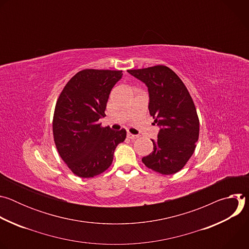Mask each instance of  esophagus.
<instances>
[{"mask_svg": "<svg viewBox=\"0 0 249 249\" xmlns=\"http://www.w3.org/2000/svg\"><path fill=\"white\" fill-rule=\"evenodd\" d=\"M127 137H128L129 139L134 140V139H137L139 136H137V135H133V134H131V133H128V134H127Z\"/></svg>", "mask_w": 249, "mask_h": 249, "instance_id": "esophagus-1", "label": "esophagus"}]
</instances>
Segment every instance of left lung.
<instances>
[{"label":"left lung","mask_w":249,"mask_h":249,"mask_svg":"<svg viewBox=\"0 0 249 249\" xmlns=\"http://www.w3.org/2000/svg\"><path fill=\"white\" fill-rule=\"evenodd\" d=\"M149 89V110L160 130L154 151L142 159L150 169L163 175L178 172L193 155L199 138V118L193 99L171 69L157 65L128 70Z\"/></svg>","instance_id":"obj_1"}]
</instances>
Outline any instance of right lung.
<instances>
[{"label": "right lung", "instance_id": "obj_1", "mask_svg": "<svg viewBox=\"0 0 249 249\" xmlns=\"http://www.w3.org/2000/svg\"><path fill=\"white\" fill-rule=\"evenodd\" d=\"M122 71L86 69L61 91L54 110L53 137L61 159L75 175L90 178L111 165L126 130L102 127L109 93L122 78Z\"/></svg>", "mask_w": 249, "mask_h": 249}]
</instances>
